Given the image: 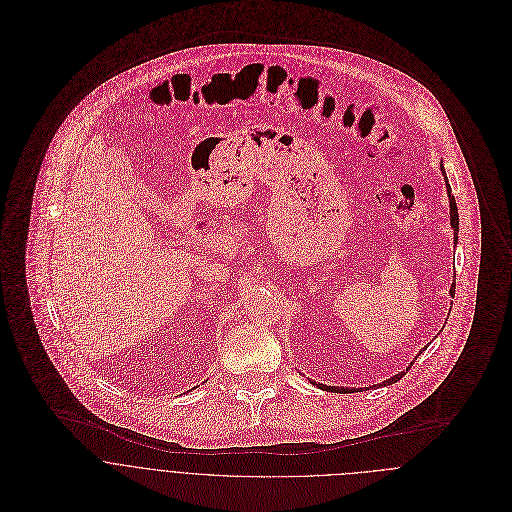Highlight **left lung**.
Listing matches in <instances>:
<instances>
[{
    "instance_id": "1",
    "label": "left lung",
    "mask_w": 512,
    "mask_h": 512,
    "mask_svg": "<svg viewBox=\"0 0 512 512\" xmlns=\"http://www.w3.org/2000/svg\"><path fill=\"white\" fill-rule=\"evenodd\" d=\"M441 171H443V165H441ZM443 175H445V171H443ZM447 197H449V215H451V228H453V236H455V240H457V230H459V217H457V205H455V199H453V195H451V187L447 185ZM451 295H455V284H451V290H449ZM420 357V355H418ZM414 365V363H412ZM412 365L408 366V368H412ZM404 376V372H400V374H394L392 378H388V380H384L382 384L384 386H388V384H394V382H398L400 378ZM315 384V382H313ZM319 388H323V390H329V392H355V388L353 390H349V388H335V386H325V384H317ZM376 388V386H374Z\"/></svg>"
}]
</instances>
